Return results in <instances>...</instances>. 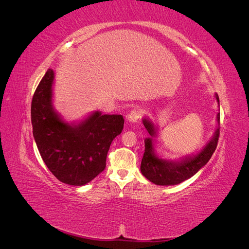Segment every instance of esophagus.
<instances>
[{"label":"esophagus","mask_w":249,"mask_h":249,"mask_svg":"<svg viewBox=\"0 0 249 249\" xmlns=\"http://www.w3.org/2000/svg\"><path fill=\"white\" fill-rule=\"evenodd\" d=\"M142 114H143V112H142L141 109L135 108V109H133V110L129 113V114H127L126 119L129 120L130 123H137V122H139L140 118L142 117Z\"/></svg>","instance_id":"34e87169"}]
</instances>
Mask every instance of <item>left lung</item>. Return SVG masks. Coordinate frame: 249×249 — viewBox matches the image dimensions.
<instances>
[{"instance_id":"8db88e82","label":"left lung","mask_w":249,"mask_h":249,"mask_svg":"<svg viewBox=\"0 0 249 249\" xmlns=\"http://www.w3.org/2000/svg\"><path fill=\"white\" fill-rule=\"evenodd\" d=\"M216 99L218 103H219V97H218L217 94ZM217 120L218 123L220 122V114L217 115ZM143 124H144L150 136H154L155 127L153 124L149 123L146 119H143ZM219 134L220 129L218 127L213 139L201 150V153L177 164L164 161L156 157L153 153V139L147 138L144 141L145 148L140 166L142 175L152 183L161 186L177 185L184 182V180L194 176L195 173L209 162L217 147Z\"/></svg>"}]
</instances>
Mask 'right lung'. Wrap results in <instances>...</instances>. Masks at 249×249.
I'll use <instances>...</instances> for the list:
<instances>
[{
  "label": "right lung",
  "instance_id": "right-lung-1",
  "mask_svg": "<svg viewBox=\"0 0 249 249\" xmlns=\"http://www.w3.org/2000/svg\"><path fill=\"white\" fill-rule=\"evenodd\" d=\"M53 80L54 71L48 70L34 92L33 136L43 162L60 182L85 185L106 168L111 142L122 133L124 120L95 112L78 125L64 124L52 108Z\"/></svg>",
  "mask_w": 249,
  "mask_h": 249
}]
</instances>
